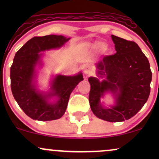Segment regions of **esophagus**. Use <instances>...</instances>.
<instances>
[{
  "label": "esophagus",
  "instance_id": "1",
  "mask_svg": "<svg viewBox=\"0 0 159 159\" xmlns=\"http://www.w3.org/2000/svg\"><path fill=\"white\" fill-rule=\"evenodd\" d=\"M84 74L87 75H89L92 73V69H91L90 66H86L84 69Z\"/></svg>",
  "mask_w": 159,
  "mask_h": 159
}]
</instances>
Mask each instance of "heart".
Segmentation results:
<instances>
[{
    "label": "heart",
    "instance_id": "b5f03b06",
    "mask_svg": "<svg viewBox=\"0 0 159 159\" xmlns=\"http://www.w3.org/2000/svg\"><path fill=\"white\" fill-rule=\"evenodd\" d=\"M105 45H104L103 43H98L96 44V48H97L98 49H103V48H105Z\"/></svg>",
    "mask_w": 159,
    "mask_h": 159
}]
</instances>
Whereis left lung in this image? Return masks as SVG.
<instances>
[{"label": "left lung", "instance_id": "obj_1", "mask_svg": "<svg viewBox=\"0 0 159 159\" xmlns=\"http://www.w3.org/2000/svg\"><path fill=\"white\" fill-rule=\"evenodd\" d=\"M116 54L105 56L97 63L98 73L105 76L99 81L90 77L89 102L93 113L99 119L108 122H122L134 116L150 93L152 72L148 59L138 45L133 41L111 35ZM110 90L117 96V105L104 109L99 98Z\"/></svg>", "mask_w": 159, "mask_h": 159}]
</instances>
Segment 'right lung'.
<instances>
[{
    "label": "right lung",
    "instance_id": "right-lung-1",
    "mask_svg": "<svg viewBox=\"0 0 159 159\" xmlns=\"http://www.w3.org/2000/svg\"><path fill=\"white\" fill-rule=\"evenodd\" d=\"M69 39L57 35L34 36L16 52L10 67L11 90L19 107L33 120L48 121L61 118L66 109L71 93L83 80L81 73L75 76L57 75L52 84V93L46 96L36 91L32 83L34 68L40 57L39 53L60 48ZM52 95L59 96L54 105L47 101V97Z\"/></svg>",
    "mask_w": 159,
    "mask_h": 159
}]
</instances>
